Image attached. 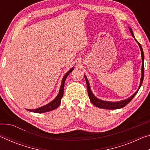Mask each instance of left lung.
Here are the masks:
<instances>
[{
    "mask_svg": "<svg viewBox=\"0 0 150 150\" xmlns=\"http://www.w3.org/2000/svg\"><path fill=\"white\" fill-rule=\"evenodd\" d=\"M131 34L132 35V36L134 38V35L133 34V32L132 31V30L130 28ZM136 40V39H135ZM136 41L138 43L139 48H140L141 50V54H142V77H141V81H140V85H139V87L138 88V89L137 90L136 92L134 94V95L130 96V98H128V99H126L122 101H120V102H117V103H111V102H107V101H103L102 100H100L97 98L96 97H95V96L92 93V91H91V88L89 86V83H88V81L87 80V77L86 76H85V80L86 82H87V91H88V95L89 96L90 100L91 102L94 105L96 106V107L100 108H105V109H118L120 108H122L124 106H125L126 105H128V104L130 102V101L132 100V98L135 96V95L137 94V93L138 92V91L139 89V88L142 86V83H143V80H144V52L143 50H142V47L141 44L137 41L136 40Z\"/></svg>",
    "mask_w": 150,
    "mask_h": 150,
    "instance_id": "8db88e82",
    "label": "left lung"
}]
</instances>
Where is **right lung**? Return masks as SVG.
<instances>
[{
  "instance_id": "add662e5",
  "label": "right lung",
  "mask_w": 150,
  "mask_h": 150,
  "mask_svg": "<svg viewBox=\"0 0 150 150\" xmlns=\"http://www.w3.org/2000/svg\"><path fill=\"white\" fill-rule=\"evenodd\" d=\"M73 70V68L71 69L69 71L66 73L64 77H63L59 94H58V95L56 96V98H55L54 100L52 101V102L50 103L49 104H47V105H45L44 106H42V107H40V108L34 109V110H28V109L27 110L30 111V112H35V113H43V112H46L53 110H54V109L57 108L58 106H59L60 103H61V100H62V98L63 96V89H64V84H65V81L66 78H67V76L69 75V73L71 72Z\"/></svg>"
}]
</instances>
